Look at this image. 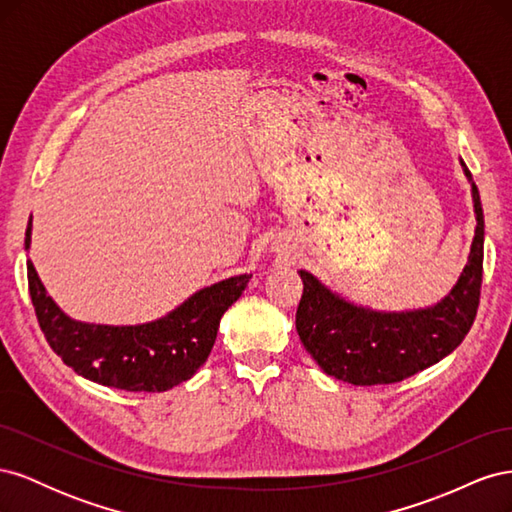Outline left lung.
I'll list each match as a JSON object with an SVG mask.
<instances>
[{
    "label": "left lung",
    "instance_id": "obj_1",
    "mask_svg": "<svg viewBox=\"0 0 512 512\" xmlns=\"http://www.w3.org/2000/svg\"><path fill=\"white\" fill-rule=\"evenodd\" d=\"M466 175L472 177L468 170ZM476 232L468 265L438 305L401 314H380L346 303L314 275L299 271L303 297L297 333L314 361L337 380L356 386L393 384L451 354L472 329L483 284L485 218L472 183Z\"/></svg>",
    "mask_w": 512,
    "mask_h": 512
}]
</instances>
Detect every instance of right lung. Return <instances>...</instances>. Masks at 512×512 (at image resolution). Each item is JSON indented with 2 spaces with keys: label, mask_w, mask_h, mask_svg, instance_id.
I'll return each instance as SVG.
<instances>
[{
  "label": "right lung",
  "mask_w": 512,
  "mask_h": 512,
  "mask_svg": "<svg viewBox=\"0 0 512 512\" xmlns=\"http://www.w3.org/2000/svg\"><path fill=\"white\" fill-rule=\"evenodd\" d=\"M25 232V247H29ZM252 275L203 288L168 316L138 327H104L70 320L46 294L27 260V284L46 342L76 374L121 391L162 393L190 380L218 337L226 309L245 290Z\"/></svg>",
  "instance_id": "add662e5"
}]
</instances>
